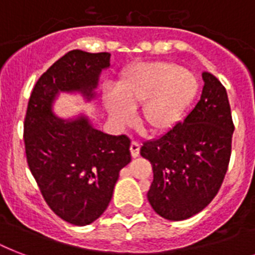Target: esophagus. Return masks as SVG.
Masks as SVG:
<instances>
[{"instance_id": "obj_1", "label": "esophagus", "mask_w": 255, "mask_h": 255, "mask_svg": "<svg viewBox=\"0 0 255 255\" xmlns=\"http://www.w3.org/2000/svg\"><path fill=\"white\" fill-rule=\"evenodd\" d=\"M129 149H131L132 157H137L140 153V144L136 143V141H132L131 145H129Z\"/></svg>"}]
</instances>
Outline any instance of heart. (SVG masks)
Here are the masks:
<instances>
[{
    "instance_id": "1",
    "label": "heart",
    "mask_w": 255,
    "mask_h": 255,
    "mask_svg": "<svg viewBox=\"0 0 255 255\" xmlns=\"http://www.w3.org/2000/svg\"><path fill=\"white\" fill-rule=\"evenodd\" d=\"M200 88L197 75L169 62H143L128 67L115 83V95L104 96V106L116 127H126L139 110L140 127L159 135L176 127Z\"/></svg>"
}]
</instances>
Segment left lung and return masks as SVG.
<instances>
[{
	"instance_id": "left-lung-1",
	"label": "left lung",
	"mask_w": 255,
	"mask_h": 255,
	"mask_svg": "<svg viewBox=\"0 0 255 255\" xmlns=\"http://www.w3.org/2000/svg\"><path fill=\"white\" fill-rule=\"evenodd\" d=\"M204 88L193 110L140 155L151 161L153 181L147 197L156 213L182 221L210 204L225 177L234 126L225 87L202 73Z\"/></svg>"
}]
</instances>
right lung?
Wrapping results in <instances>:
<instances>
[{
    "label": "right lung",
    "instance_id": "add662e5",
    "mask_svg": "<svg viewBox=\"0 0 255 255\" xmlns=\"http://www.w3.org/2000/svg\"><path fill=\"white\" fill-rule=\"evenodd\" d=\"M110 58V53L69 51L38 79L26 111L31 174L54 213L77 226L90 225L107 209L119 172L131 161V141L102 132L86 114L59 118L54 103L62 92L79 94L87 103L95 99Z\"/></svg>",
    "mask_w": 255,
    "mask_h": 255
}]
</instances>
